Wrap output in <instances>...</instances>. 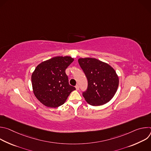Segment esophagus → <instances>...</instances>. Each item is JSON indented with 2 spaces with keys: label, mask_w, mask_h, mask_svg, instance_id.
Listing matches in <instances>:
<instances>
[{
  "label": "esophagus",
  "mask_w": 151,
  "mask_h": 151,
  "mask_svg": "<svg viewBox=\"0 0 151 151\" xmlns=\"http://www.w3.org/2000/svg\"><path fill=\"white\" fill-rule=\"evenodd\" d=\"M75 88H76V90H79V85H76L75 86Z\"/></svg>",
  "instance_id": "1"
}]
</instances>
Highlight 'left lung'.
Segmentation results:
<instances>
[{
    "label": "left lung",
    "mask_w": 151,
    "mask_h": 151,
    "mask_svg": "<svg viewBox=\"0 0 151 151\" xmlns=\"http://www.w3.org/2000/svg\"><path fill=\"white\" fill-rule=\"evenodd\" d=\"M78 63L88 80L82 96L90 104L96 106L109 102L115 94L119 79L109 64L93 58H79Z\"/></svg>",
    "instance_id": "obj_1"
}]
</instances>
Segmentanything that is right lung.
<instances>
[{
    "instance_id": "obj_1",
    "label": "right lung",
    "mask_w": 151,
    "mask_h": 151,
    "mask_svg": "<svg viewBox=\"0 0 151 151\" xmlns=\"http://www.w3.org/2000/svg\"><path fill=\"white\" fill-rule=\"evenodd\" d=\"M73 61L70 57H55L36 67L32 75V83L36 97L43 104L50 107H58L76 90L69 85L65 72Z\"/></svg>"
}]
</instances>
